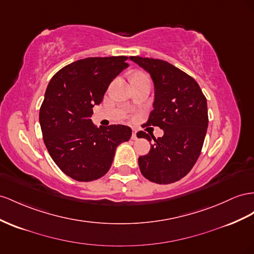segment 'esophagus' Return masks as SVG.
Here are the masks:
<instances>
[{
    "label": "esophagus",
    "instance_id": "1",
    "mask_svg": "<svg viewBox=\"0 0 254 254\" xmlns=\"http://www.w3.org/2000/svg\"><path fill=\"white\" fill-rule=\"evenodd\" d=\"M131 139H132V140H138V134H136V131H135V130H133V131H132Z\"/></svg>",
    "mask_w": 254,
    "mask_h": 254
}]
</instances>
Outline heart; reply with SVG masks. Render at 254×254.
<instances>
[{"label": "heart", "instance_id": "1", "mask_svg": "<svg viewBox=\"0 0 254 254\" xmlns=\"http://www.w3.org/2000/svg\"><path fill=\"white\" fill-rule=\"evenodd\" d=\"M133 78H136V79H144L145 77H144L142 73H135L134 76H133Z\"/></svg>", "mask_w": 254, "mask_h": 254}]
</instances>
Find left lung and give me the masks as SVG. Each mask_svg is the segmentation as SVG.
Wrapping results in <instances>:
<instances>
[{"mask_svg": "<svg viewBox=\"0 0 254 254\" xmlns=\"http://www.w3.org/2000/svg\"><path fill=\"white\" fill-rule=\"evenodd\" d=\"M149 73L154 83V104L147 126L163 130L156 139L140 131L138 138L152 142L149 153L139 157L142 175L156 184L182 180L196 162L208 126L207 101L196 81L162 60L130 57ZM152 135V134H150Z\"/></svg>", "mask_w": 254, "mask_h": 254, "instance_id": "8db88e82", "label": "left lung"}]
</instances>
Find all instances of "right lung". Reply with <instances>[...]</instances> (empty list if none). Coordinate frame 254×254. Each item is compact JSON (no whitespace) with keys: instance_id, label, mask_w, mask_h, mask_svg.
<instances>
[{"instance_id":"right-lung-1","label":"right lung","mask_w":254,"mask_h":254,"mask_svg":"<svg viewBox=\"0 0 254 254\" xmlns=\"http://www.w3.org/2000/svg\"><path fill=\"white\" fill-rule=\"evenodd\" d=\"M127 57L87 58L62 68L50 80L39 111L45 145L63 172L92 182L110 169L116 147L131 136L125 125L95 127L93 107L113 79L129 66Z\"/></svg>"}]
</instances>
